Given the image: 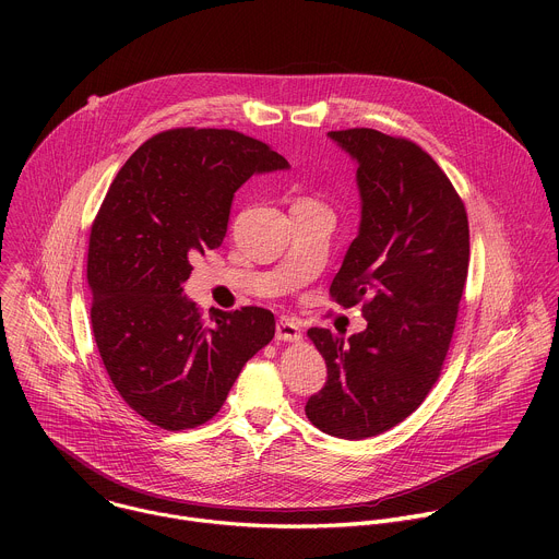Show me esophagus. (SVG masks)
<instances>
[{
	"label": "esophagus",
	"instance_id": "obj_1",
	"mask_svg": "<svg viewBox=\"0 0 559 559\" xmlns=\"http://www.w3.org/2000/svg\"><path fill=\"white\" fill-rule=\"evenodd\" d=\"M302 338V334H300V330H298V325L296 323H292V321H281L276 323V341H281V343H298Z\"/></svg>",
	"mask_w": 559,
	"mask_h": 559
}]
</instances>
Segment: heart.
I'll return each mask as SVG.
<instances>
[{
    "label": "heart",
    "instance_id": "1",
    "mask_svg": "<svg viewBox=\"0 0 559 559\" xmlns=\"http://www.w3.org/2000/svg\"><path fill=\"white\" fill-rule=\"evenodd\" d=\"M298 203H313V201H309V199H302V201H298Z\"/></svg>",
    "mask_w": 559,
    "mask_h": 559
}]
</instances>
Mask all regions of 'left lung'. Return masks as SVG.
Instances as JSON below:
<instances>
[{
  "label": "left lung",
  "instance_id": "8db88e82",
  "mask_svg": "<svg viewBox=\"0 0 559 559\" xmlns=\"http://www.w3.org/2000/svg\"><path fill=\"white\" fill-rule=\"evenodd\" d=\"M356 162L360 227L330 294L362 302L367 330L307 332L328 365L325 386L305 414L345 438L378 436L412 416L447 358L468 272L462 199L414 141L371 128L328 132Z\"/></svg>",
  "mask_w": 559,
  "mask_h": 559
}]
</instances>
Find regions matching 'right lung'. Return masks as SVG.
<instances>
[{
    "label": "right lung",
    "instance_id": "add662e5",
    "mask_svg": "<svg viewBox=\"0 0 559 559\" xmlns=\"http://www.w3.org/2000/svg\"><path fill=\"white\" fill-rule=\"evenodd\" d=\"M287 168L236 130L175 128L147 139L115 177L91 229V321L115 389L143 420L168 431L207 423L274 338L270 309H210L205 321L183 283L190 259L223 243L234 192Z\"/></svg>",
    "mask_w": 559,
    "mask_h": 559
}]
</instances>
